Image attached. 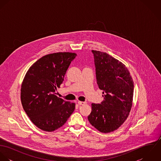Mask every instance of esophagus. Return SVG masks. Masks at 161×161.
<instances>
[{
  "label": "esophagus",
  "instance_id": "obj_1",
  "mask_svg": "<svg viewBox=\"0 0 161 161\" xmlns=\"http://www.w3.org/2000/svg\"><path fill=\"white\" fill-rule=\"evenodd\" d=\"M78 104L79 105H85L86 103V102H81V101H78Z\"/></svg>",
  "mask_w": 161,
  "mask_h": 161
}]
</instances>
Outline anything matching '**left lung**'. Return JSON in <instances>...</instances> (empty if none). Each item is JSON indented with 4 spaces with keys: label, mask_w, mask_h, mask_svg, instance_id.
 I'll list each match as a JSON object with an SVG mask.
<instances>
[{
    "label": "left lung",
    "mask_w": 161,
    "mask_h": 161,
    "mask_svg": "<svg viewBox=\"0 0 161 161\" xmlns=\"http://www.w3.org/2000/svg\"><path fill=\"white\" fill-rule=\"evenodd\" d=\"M101 103H92L90 123L102 133L117 130L127 119L133 104L134 82L124 64L108 54L92 50Z\"/></svg>",
    "instance_id": "8db88e82"
}]
</instances>
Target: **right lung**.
Masks as SVG:
<instances>
[{"label":"right lung","instance_id":"1","mask_svg":"<svg viewBox=\"0 0 161 161\" xmlns=\"http://www.w3.org/2000/svg\"><path fill=\"white\" fill-rule=\"evenodd\" d=\"M76 56L69 52L47 54L26 73L21 86L22 104L30 120L42 130L51 132L59 128L74 111L75 103L57 97L55 92Z\"/></svg>","mask_w":161,"mask_h":161}]
</instances>
